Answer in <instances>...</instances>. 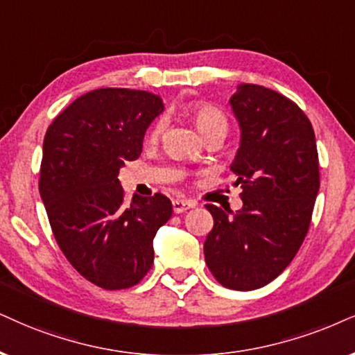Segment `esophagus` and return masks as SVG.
<instances>
[{"label":"esophagus","mask_w":355,"mask_h":355,"mask_svg":"<svg viewBox=\"0 0 355 355\" xmlns=\"http://www.w3.org/2000/svg\"><path fill=\"white\" fill-rule=\"evenodd\" d=\"M192 207H196L194 200H187V199L173 200V209L176 214H182V212L189 211V209H192Z\"/></svg>","instance_id":"1"}]
</instances>
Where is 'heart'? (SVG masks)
I'll list each match as a JSON object with an SVG mask.
<instances>
[{
    "label": "heart",
    "mask_w": 355,
    "mask_h": 355,
    "mask_svg": "<svg viewBox=\"0 0 355 355\" xmlns=\"http://www.w3.org/2000/svg\"><path fill=\"white\" fill-rule=\"evenodd\" d=\"M184 113L194 121V125L198 126V130L202 133L204 138L209 137H225L227 130H229V118L220 108L209 102H191L184 107ZM166 128V120L163 116H157L153 121L150 128V139H157L161 135L164 133Z\"/></svg>",
    "instance_id": "1"
}]
</instances>
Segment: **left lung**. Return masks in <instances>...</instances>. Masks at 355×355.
I'll return each instance as SVG.
<instances>
[{"mask_svg":"<svg viewBox=\"0 0 355 355\" xmlns=\"http://www.w3.org/2000/svg\"><path fill=\"white\" fill-rule=\"evenodd\" d=\"M230 103L242 128L230 169L243 207L229 216L205 204L214 227L204 257L222 286L250 291L273 282L304 242L319 191V157L311 121L293 100L245 84Z\"/></svg>","mask_w":355,"mask_h":355,"instance_id":"8db88e82","label":"left lung"}]
</instances>
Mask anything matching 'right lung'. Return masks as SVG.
Instances as JSON below:
<instances>
[{
    "instance_id": "1",
    "label": "right lung",
    "mask_w": 355,
    "mask_h": 355,
    "mask_svg": "<svg viewBox=\"0 0 355 355\" xmlns=\"http://www.w3.org/2000/svg\"><path fill=\"white\" fill-rule=\"evenodd\" d=\"M161 112V98L150 92L107 87L73 100L44 137L39 192L52 234L69 263L103 290H125L146 277L153 239L173 214L161 192L126 204L118 181Z\"/></svg>"
}]
</instances>
